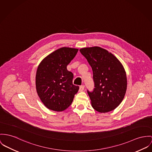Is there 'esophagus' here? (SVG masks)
Returning a JSON list of instances; mask_svg holds the SVG:
<instances>
[{"label":"esophagus","mask_w":152,"mask_h":152,"mask_svg":"<svg viewBox=\"0 0 152 152\" xmlns=\"http://www.w3.org/2000/svg\"><path fill=\"white\" fill-rule=\"evenodd\" d=\"M84 86H80V87H79V91L80 92H81V91H83V90H84Z\"/></svg>","instance_id":"obj_1"}]
</instances>
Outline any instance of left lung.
<instances>
[{"instance_id":"8db88e82","label":"left lung","mask_w":152,"mask_h":152,"mask_svg":"<svg viewBox=\"0 0 152 152\" xmlns=\"http://www.w3.org/2000/svg\"><path fill=\"white\" fill-rule=\"evenodd\" d=\"M80 51L93 72L94 88L87 90L92 106L101 113L114 110L122 102L127 90L126 73L122 64L101 47H86Z\"/></svg>"}]
</instances>
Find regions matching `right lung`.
<instances>
[{
  "mask_svg": "<svg viewBox=\"0 0 152 152\" xmlns=\"http://www.w3.org/2000/svg\"><path fill=\"white\" fill-rule=\"evenodd\" d=\"M77 51V48H60L43 59L37 68L36 91L42 102L50 110H65L79 89L73 84V75L66 68Z\"/></svg>",
  "mask_w": 152,
  "mask_h": 152,
  "instance_id": "right-lung-1",
  "label": "right lung"
}]
</instances>
